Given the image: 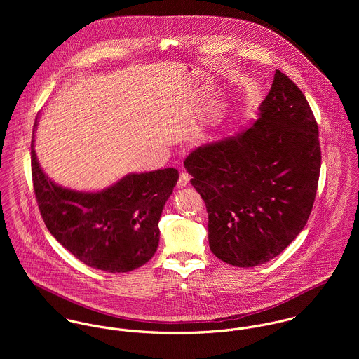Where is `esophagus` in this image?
Instances as JSON below:
<instances>
[{"mask_svg": "<svg viewBox=\"0 0 359 359\" xmlns=\"http://www.w3.org/2000/svg\"><path fill=\"white\" fill-rule=\"evenodd\" d=\"M188 184H189V175H188L187 172H181V175H180V180H178V184H177V187L182 189V188H185Z\"/></svg>", "mask_w": 359, "mask_h": 359, "instance_id": "1", "label": "esophagus"}]
</instances>
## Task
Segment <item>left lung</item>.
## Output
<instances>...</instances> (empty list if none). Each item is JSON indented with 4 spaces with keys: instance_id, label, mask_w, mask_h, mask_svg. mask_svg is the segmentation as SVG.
I'll use <instances>...</instances> for the list:
<instances>
[{
    "instance_id": "obj_1",
    "label": "left lung",
    "mask_w": 359,
    "mask_h": 359,
    "mask_svg": "<svg viewBox=\"0 0 359 359\" xmlns=\"http://www.w3.org/2000/svg\"><path fill=\"white\" fill-rule=\"evenodd\" d=\"M257 114L249 127L184 161L205 201L212 255L242 268L265 264L297 238L320 171L318 124L302 90L280 70Z\"/></svg>"
}]
</instances>
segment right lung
<instances>
[{
  "mask_svg": "<svg viewBox=\"0 0 359 359\" xmlns=\"http://www.w3.org/2000/svg\"><path fill=\"white\" fill-rule=\"evenodd\" d=\"M34 131L33 185L52 236L86 265L110 273L147 264L157 250L158 219L178 181V171L131 172L98 192L63 188L41 168L34 151Z\"/></svg>",
  "mask_w": 359,
  "mask_h": 359,
  "instance_id": "right-lung-1",
  "label": "right lung"
}]
</instances>
